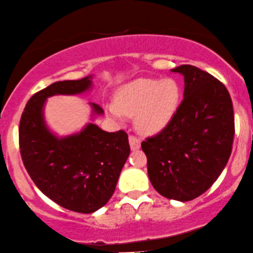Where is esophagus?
I'll return each mask as SVG.
<instances>
[{
    "label": "esophagus",
    "mask_w": 253,
    "mask_h": 253,
    "mask_svg": "<svg viewBox=\"0 0 253 253\" xmlns=\"http://www.w3.org/2000/svg\"><path fill=\"white\" fill-rule=\"evenodd\" d=\"M128 139H129L130 149L135 150V149L140 148V146H141V140H140L139 137L135 136V135H129Z\"/></svg>",
    "instance_id": "34e87169"
}]
</instances>
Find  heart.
Listing matches in <instances>:
<instances>
[{
    "instance_id": "1",
    "label": "heart",
    "mask_w": 253,
    "mask_h": 253,
    "mask_svg": "<svg viewBox=\"0 0 253 253\" xmlns=\"http://www.w3.org/2000/svg\"><path fill=\"white\" fill-rule=\"evenodd\" d=\"M180 101V88L172 79L140 78L121 86L116 104L107 111L116 120L135 116V126L141 133L155 134L164 129L174 117Z\"/></svg>"
}]
</instances>
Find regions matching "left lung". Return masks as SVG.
Segmentation results:
<instances>
[{
	"label": "left lung",
	"instance_id": "obj_1",
	"mask_svg": "<svg viewBox=\"0 0 253 253\" xmlns=\"http://www.w3.org/2000/svg\"><path fill=\"white\" fill-rule=\"evenodd\" d=\"M171 72L184 77V98L170 123L141 148L155 190L187 202L206 193L228 164L235 118L231 97L218 79L193 65Z\"/></svg>",
	"mask_w": 253,
	"mask_h": 253
}]
</instances>
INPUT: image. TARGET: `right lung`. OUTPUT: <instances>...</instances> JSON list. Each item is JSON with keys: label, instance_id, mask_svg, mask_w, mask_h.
Segmentation results:
<instances>
[{"label": "right lung", "instance_id": "add662e5", "mask_svg": "<svg viewBox=\"0 0 253 253\" xmlns=\"http://www.w3.org/2000/svg\"><path fill=\"white\" fill-rule=\"evenodd\" d=\"M91 77L56 82L29 99L20 121L22 161L44 195L71 211L91 213L112 197L130 148L125 130L108 133L88 124L81 133L58 139L43 118L46 98L78 94L91 87ZM95 114L104 113L92 103Z\"/></svg>", "mask_w": 253, "mask_h": 253}]
</instances>
